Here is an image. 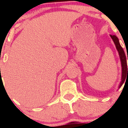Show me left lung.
<instances>
[{
  "instance_id": "1",
  "label": "left lung",
  "mask_w": 128,
  "mask_h": 128,
  "mask_svg": "<svg viewBox=\"0 0 128 128\" xmlns=\"http://www.w3.org/2000/svg\"><path fill=\"white\" fill-rule=\"evenodd\" d=\"M111 38L113 40V42H114V44H115L116 48L117 50L118 51V53H119V56L120 58V60H121V67H122V76H121V81L120 82V84L119 86V88L122 86V85L123 84L124 82L125 81V80L126 79V77L128 76V68L127 67V60H126V57L125 55L124 51L123 49L121 47V45H120L119 40L118 38L115 35H111ZM128 73H127V72Z\"/></svg>"
}]
</instances>
